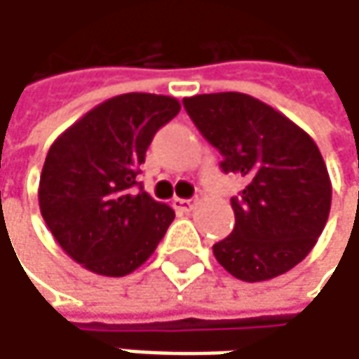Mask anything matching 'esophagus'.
I'll list each match as a JSON object with an SVG mask.
<instances>
[{
	"label": "esophagus",
	"instance_id": "1",
	"mask_svg": "<svg viewBox=\"0 0 359 359\" xmlns=\"http://www.w3.org/2000/svg\"><path fill=\"white\" fill-rule=\"evenodd\" d=\"M193 205H195V199H175L172 201V208L175 210H180V212H191L193 210Z\"/></svg>",
	"mask_w": 359,
	"mask_h": 359
}]
</instances>
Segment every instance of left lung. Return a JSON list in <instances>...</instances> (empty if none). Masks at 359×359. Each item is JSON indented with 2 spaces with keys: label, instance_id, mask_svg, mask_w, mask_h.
<instances>
[{
  "label": "left lung",
  "instance_id": "8db88e82",
  "mask_svg": "<svg viewBox=\"0 0 359 359\" xmlns=\"http://www.w3.org/2000/svg\"><path fill=\"white\" fill-rule=\"evenodd\" d=\"M182 104L220 151V168L248 180L231 199L233 233L212 248L218 264L245 283L285 274L312 251L328 220L332 187L318 145L245 93H208Z\"/></svg>",
  "mask_w": 359,
  "mask_h": 359
}]
</instances>
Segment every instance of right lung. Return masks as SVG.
I'll return each mask as SVG.
<instances>
[{
    "mask_svg": "<svg viewBox=\"0 0 359 359\" xmlns=\"http://www.w3.org/2000/svg\"><path fill=\"white\" fill-rule=\"evenodd\" d=\"M179 111L175 97L124 93L87 111L49 147L39 180L41 216L87 270L130 274L166 235L175 210L151 199L137 177L154 135Z\"/></svg>",
    "mask_w": 359,
    "mask_h": 359,
    "instance_id": "obj_1",
    "label": "right lung"
}]
</instances>
